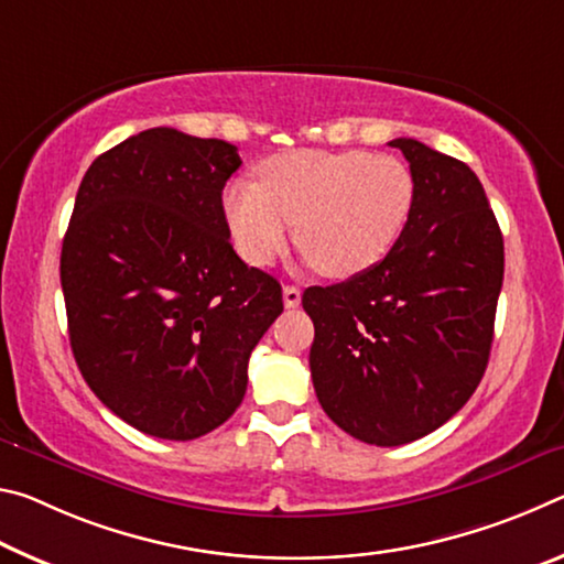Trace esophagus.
<instances>
[{
  "label": "esophagus",
  "instance_id": "1",
  "mask_svg": "<svg viewBox=\"0 0 564 564\" xmlns=\"http://www.w3.org/2000/svg\"><path fill=\"white\" fill-rule=\"evenodd\" d=\"M282 300H284V307H297V304L302 302L300 288H294V284H284V288H282Z\"/></svg>",
  "mask_w": 564,
  "mask_h": 564
}]
</instances>
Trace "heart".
<instances>
[{"instance_id":"obj_1","label":"heart","mask_w":564,"mask_h":564,"mask_svg":"<svg viewBox=\"0 0 564 564\" xmlns=\"http://www.w3.org/2000/svg\"><path fill=\"white\" fill-rule=\"evenodd\" d=\"M414 205V177L392 154L367 150L288 152L262 167V184L225 189V217L242 260L264 267L297 242L332 280L362 274L400 239Z\"/></svg>"}]
</instances>
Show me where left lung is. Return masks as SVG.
Instances as JSON below:
<instances>
[{
    "instance_id": "obj_1",
    "label": "left lung",
    "mask_w": 564,
    "mask_h": 564,
    "mask_svg": "<svg viewBox=\"0 0 564 564\" xmlns=\"http://www.w3.org/2000/svg\"><path fill=\"white\" fill-rule=\"evenodd\" d=\"M410 162L414 205L382 262L332 288H310L312 382L347 435L397 447L442 427L490 359L505 245L477 174L417 140H392Z\"/></svg>"
}]
</instances>
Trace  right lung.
I'll return each mask as SVG.
<instances>
[{"label": "right lung", "mask_w": 564, "mask_h": 564, "mask_svg": "<svg viewBox=\"0 0 564 564\" xmlns=\"http://www.w3.org/2000/svg\"><path fill=\"white\" fill-rule=\"evenodd\" d=\"M237 147L154 127L79 184L59 276L89 390L134 430L195 440L232 417L282 288L229 245L221 189Z\"/></svg>", "instance_id": "1"}]
</instances>
